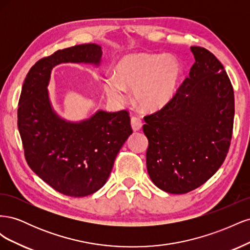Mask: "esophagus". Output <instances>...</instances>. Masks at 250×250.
Masks as SVG:
<instances>
[{
  "instance_id": "1",
  "label": "esophagus",
  "mask_w": 250,
  "mask_h": 250,
  "mask_svg": "<svg viewBox=\"0 0 250 250\" xmlns=\"http://www.w3.org/2000/svg\"><path fill=\"white\" fill-rule=\"evenodd\" d=\"M142 126H143V123H142V120L140 118H138V117L131 118V127L134 131H139L142 128Z\"/></svg>"
}]
</instances>
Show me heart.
<instances>
[{
	"instance_id": "b5f03b06",
	"label": "heart",
	"mask_w": 250,
	"mask_h": 250,
	"mask_svg": "<svg viewBox=\"0 0 250 250\" xmlns=\"http://www.w3.org/2000/svg\"><path fill=\"white\" fill-rule=\"evenodd\" d=\"M180 74V65L174 58L132 53L118 60L112 78L104 81L103 89L108 99L116 103L124 101V90H132L138 107L155 111L172 99Z\"/></svg>"
}]
</instances>
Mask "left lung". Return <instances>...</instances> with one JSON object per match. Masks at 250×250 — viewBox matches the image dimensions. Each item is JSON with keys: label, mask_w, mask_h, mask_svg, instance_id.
I'll return each mask as SVG.
<instances>
[{"label": "left lung", "mask_w": 250, "mask_h": 250, "mask_svg": "<svg viewBox=\"0 0 250 250\" xmlns=\"http://www.w3.org/2000/svg\"><path fill=\"white\" fill-rule=\"evenodd\" d=\"M195 63L167 105L144 118L148 174L161 190L185 194L221 167L230 146L234 97L224 66L208 50L191 47Z\"/></svg>", "instance_id": "obj_1"}]
</instances>
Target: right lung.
Segmentation results:
<instances>
[{
    "label": "right lung",
    "mask_w": 250,
    "mask_h": 250,
    "mask_svg": "<svg viewBox=\"0 0 250 250\" xmlns=\"http://www.w3.org/2000/svg\"><path fill=\"white\" fill-rule=\"evenodd\" d=\"M99 44L84 43L58 50L40 59L28 72L19 101L18 127L31 170L55 191L84 197L105 185L113 163L132 133L127 110H98L89 119L70 122L52 107L48 85L59 63L99 65Z\"/></svg>",
    "instance_id": "1"
}]
</instances>
